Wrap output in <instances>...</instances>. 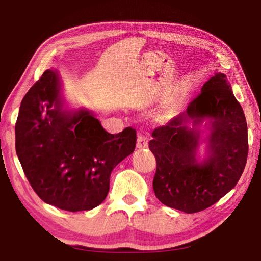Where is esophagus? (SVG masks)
Returning <instances> with one entry per match:
<instances>
[{
  "label": "esophagus",
  "mask_w": 261,
  "mask_h": 261,
  "mask_svg": "<svg viewBox=\"0 0 261 261\" xmlns=\"http://www.w3.org/2000/svg\"><path fill=\"white\" fill-rule=\"evenodd\" d=\"M148 147V139L145 135L142 134H138L137 137V148L139 149H143Z\"/></svg>",
  "instance_id": "1"
}]
</instances>
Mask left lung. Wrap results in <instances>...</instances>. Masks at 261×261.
Here are the masks:
<instances>
[{
  "label": "left lung",
  "instance_id": "8db88e82",
  "mask_svg": "<svg viewBox=\"0 0 261 261\" xmlns=\"http://www.w3.org/2000/svg\"><path fill=\"white\" fill-rule=\"evenodd\" d=\"M207 118L208 158L196 159L200 134L196 125ZM149 149L156 157L153 192L166 206L196 213L215 204L233 188L248 157L245 113L230 83L216 73L186 111L152 131Z\"/></svg>",
  "mask_w": 261,
  "mask_h": 261
}]
</instances>
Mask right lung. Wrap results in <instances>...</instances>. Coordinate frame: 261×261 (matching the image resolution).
I'll return each instance as SVG.
<instances>
[{"label": "right lung", "instance_id": "add662e5", "mask_svg": "<svg viewBox=\"0 0 261 261\" xmlns=\"http://www.w3.org/2000/svg\"><path fill=\"white\" fill-rule=\"evenodd\" d=\"M136 141L130 126L111 135L91 111L64 110L59 76L50 69L25 94L15 123L16 154L33 191L69 212L104 201L111 173Z\"/></svg>", "mask_w": 261, "mask_h": 261}]
</instances>
